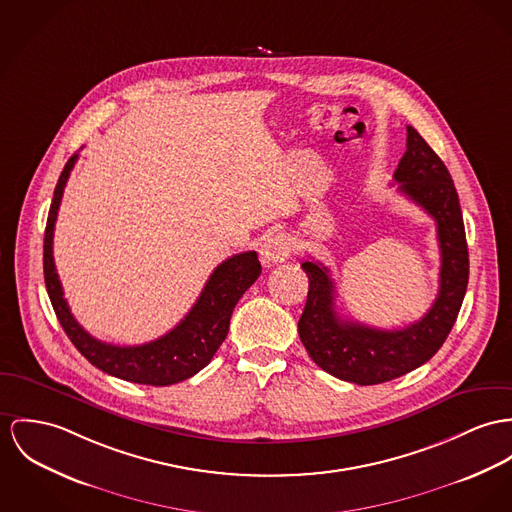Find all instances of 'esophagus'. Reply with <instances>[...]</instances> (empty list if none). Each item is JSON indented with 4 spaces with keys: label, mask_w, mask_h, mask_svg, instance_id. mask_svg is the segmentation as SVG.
Returning <instances> with one entry per match:
<instances>
[{
    "label": "esophagus",
    "mask_w": 512,
    "mask_h": 512,
    "mask_svg": "<svg viewBox=\"0 0 512 512\" xmlns=\"http://www.w3.org/2000/svg\"><path fill=\"white\" fill-rule=\"evenodd\" d=\"M290 253H292L290 239L284 234H271L261 245V261L267 267L286 261L290 257Z\"/></svg>",
    "instance_id": "esophagus-1"
}]
</instances>
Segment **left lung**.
I'll return each instance as SVG.
<instances>
[{"mask_svg":"<svg viewBox=\"0 0 512 512\" xmlns=\"http://www.w3.org/2000/svg\"><path fill=\"white\" fill-rule=\"evenodd\" d=\"M394 179L399 183L397 191L436 222L440 286L427 314L394 331L345 321L335 312V284L329 269L319 261L302 263L310 288L298 321L300 339L319 368L358 386L390 382L431 360L454 327L468 288V243L454 181L413 126H407V150Z\"/></svg>","mask_w":512,"mask_h":512,"instance_id":"8db88e82","label":"left lung"}]
</instances>
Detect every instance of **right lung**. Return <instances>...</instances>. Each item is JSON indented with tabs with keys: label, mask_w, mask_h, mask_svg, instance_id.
I'll return each mask as SVG.
<instances>
[{
	"label": "right lung",
	"mask_w": 512,
	"mask_h": 512,
	"mask_svg": "<svg viewBox=\"0 0 512 512\" xmlns=\"http://www.w3.org/2000/svg\"><path fill=\"white\" fill-rule=\"evenodd\" d=\"M76 161L78 154L64 165L54 189L44 232V282L60 325L79 353L93 366L120 380L146 386H171L195 376L224 343L239 298L261 275L257 253L245 251L218 265L204 284L191 312L156 341L136 347H118L91 337L70 312L52 257L54 224L64 187Z\"/></svg>",
	"instance_id": "obj_1"
}]
</instances>
